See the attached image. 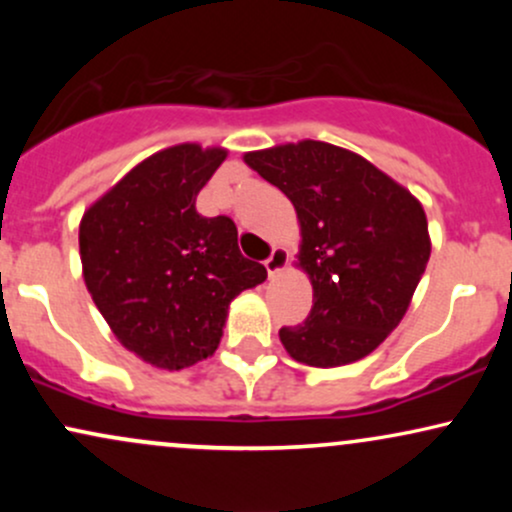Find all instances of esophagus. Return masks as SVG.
Returning <instances> with one entry per match:
<instances>
[{
  "mask_svg": "<svg viewBox=\"0 0 512 512\" xmlns=\"http://www.w3.org/2000/svg\"><path fill=\"white\" fill-rule=\"evenodd\" d=\"M286 264H289V252L284 248H274L272 255H269V260L264 262V267H267L269 276H279L286 269Z\"/></svg>",
  "mask_w": 512,
  "mask_h": 512,
  "instance_id": "obj_1",
  "label": "esophagus"
}]
</instances>
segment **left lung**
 <instances>
[{
    "instance_id": "8db88e82",
    "label": "left lung",
    "mask_w": 512,
    "mask_h": 512,
    "mask_svg": "<svg viewBox=\"0 0 512 512\" xmlns=\"http://www.w3.org/2000/svg\"><path fill=\"white\" fill-rule=\"evenodd\" d=\"M291 199L298 262L313 284L303 325L281 327L293 361L337 368L366 358L402 322L431 257L426 211L354 151L303 139L243 156Z\"/></svg>"
}]
</instances>
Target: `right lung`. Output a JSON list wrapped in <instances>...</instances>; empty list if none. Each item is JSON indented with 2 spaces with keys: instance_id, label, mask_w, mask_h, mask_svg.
<instances>
[{
  "instance_id": "obj_1",
  "label": "right lung",
  "mask_w": 512,
  "mask_h": 512,
  "mask_svg": "<svg viewBox=\"0 0 512 512\" xmlns=\"http://www.w3.org/2000/svg\"><path fill=\"white\" fill-rule=\"evenodd\" d=\"M226 156L221 146H168L81 216L86 289L117 342L156 368L180 370L214 354L228 305L267 279L260 262L240 255L236 223L195 209Z\"/></svg>"
}]
</instances>
